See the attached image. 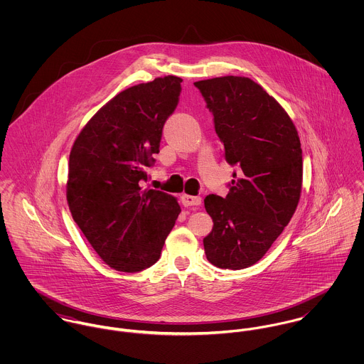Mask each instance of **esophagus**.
<instances>
[{
	"mask_svg": "<svg viewBox=\"0 0 364 364\" xmlns=\"http://www.w3.org/2000/svg\"><path fill=\"white\" fill-rule=\"evenodd\" d=\"M182 203L183 206H200L202 199L199 196H191V195H182Z\"/></svg>",
	"mask_w": 364,
	"mask_h": 364,
	"instance_id": "34e87169",
	"label": "esophagus"
}]
</instances>
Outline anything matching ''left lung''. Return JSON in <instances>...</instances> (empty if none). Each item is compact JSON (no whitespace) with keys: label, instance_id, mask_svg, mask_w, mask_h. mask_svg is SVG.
Instances as JSON below:
<instances>
[{"label":"left lung","instance_id":"8db88e82","mask_svg":"<svg viewBox=\"0 0 364 364\" xmlns=\"http://www.w3.org/2000/svg\"><path fill=\"white\" fill-rule=\"evenodd\" d=\"M195 85L213 112L227 162L241 168L225 198L205 199L213 218L205 254L217 267L245 269L262 259L297 208L300 137L283 106L251 78L225 75Z\"/></svg>","mask_w":364,"mask_h":364}]
</instances>
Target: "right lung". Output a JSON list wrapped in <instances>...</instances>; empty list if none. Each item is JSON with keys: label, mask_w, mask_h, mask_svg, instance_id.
<instances>
[{"label": "right lung", "mask_w": 364, "mask_h": 364, "mask_svg": "<svg viewBox=\"0 0 364 364\" xmlns=\"http://www.w3.org/2000/svg\"><path fill=\"white\" fill-rule=\"evenodd\" d=\"M182 78L158 77L119 92L77 136L65 185L71 215L106 264L134 273L159 259L181 213L176 198L143 189Z\"/></svg>", "instance_id": "1"}]
</instances>
